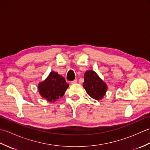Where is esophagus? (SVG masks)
I'll return each mask as SVG.
<instances>
[{
	"mask_svg": "<svg viewBox=\"0 0 150 150\" xmlns=\"http://www.w3.org/2000/svg\"><path fill=\"white\" fill-rule=\"evenodd\" d=\"M77 82V79H75L74 81H71V84H76Z\"/></svg>",
	"mask_w": 150,
	"mask_h": 150,
	"instance_id": "1",
	"label": "esophagus"
}]
</instances>
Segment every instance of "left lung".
I'll return each instance as SVG.
<instances>
[{"mask_svg": "<svg viewBox=\"0 0 150 150\" xmlns=\"http://www.w3.org/2000/svg\"><path fill=\"white\" fill-rule=\"evenodd\" d=\"M83 87L87 93L95 100H100L106 94L108 86L94 71L88 70L84 73Z\"/></svg>", "mask_w": 150, "mask_h": 150, "instance_id": "1", "label": "left lung"}]
</instances>
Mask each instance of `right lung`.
Segmentation results:
<instances>
[{"mask_svg": "<svg viewBox=\"0 0 150 150\" xmlns=\"http://www.w3.org/2000/svg\"><path fill=\"white\" fill-rule=\"evenodd\" d=\"M69 84L65 79L55 71H51L45 80L38 85L41 97L49 102H55L64 95Z\"/></svg>", "mask_w": 150, "mask_h": 150, "instance_id": "obj_1", "label": "right lung"}]
</instances>
